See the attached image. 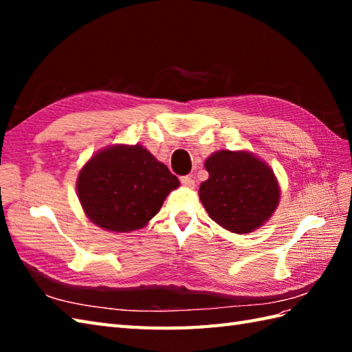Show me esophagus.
Instances as JSON below:
<instances>
[{
    "mask_svg": "<svg viewBox=\"0 0 352 352\" xmlns=\"http://www.w3.org/2000/svg\"><path fill=\"white\" fill-rule=\"evenodd\" d=\"M180 182H182V184L188 186V188H193V186H195V180H193L192 175H183V177H180Z\"/></svg>",
    "mask_w": 352,
    "mask_h": 352,
    "instance_id": "34e87169",
    "label": "esophagus"
}]
</instances>
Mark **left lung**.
I'll use <instances>...</instances> for the list:
<instances>
[{
    "instance_id": "8db88e82",
    "label": "left lung",
    "mask_w": 352,
    "mask_h": 352,
    "mask_svg": "<svg viewBox=\"0 0 352 352\" xmlns=\"http://www.w3.org/2000/svg\"><path fill=\"white\" fill-rule=\"evenodd\" d=\"M206 169L208 180L201 183L199 198L216 223L245 234L271 218L280 188L266 163L250 153L223 149L208 157Z\"/></svg>"
}]
</instances>
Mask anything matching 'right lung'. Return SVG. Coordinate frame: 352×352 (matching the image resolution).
<instances>
[{"mask_svg":"<svg viewBox=\"0 0 352 352\" xmlns=\"http://www.w3.org/2000/svg\"><path fill=\"white\" fill-rule=\"evenodd\" d=\"M180 182L140 145H116L95 154L77 182L87 218L109 231L142 228L159 213Z\"/></svg>","mask_w":352,"mask_h":352,"instance_id":"right-lung-1","label":"right lung"}]
</instances>
